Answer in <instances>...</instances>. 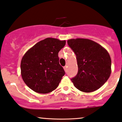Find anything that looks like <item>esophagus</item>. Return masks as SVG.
<instances>
[{
	"mask_svg": "<svg viewBox=\"0 0 122 122\" xmlns=\"http://www.w3.org/2000/svg\"><path fill=\"white\" fill-rule=\"evenodd\" d=\"M67 66H65L64 67V70L65 71V72H66V71H67Z\"/></svg>",
	"mask_w": 122,
	"mask_h": 122,
	"instance_id": "34e87169",
	"label": "esophagus"
}]
</instances>
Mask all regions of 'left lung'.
Masks as SVG:
<instances>
[{
  "label": "left lung",
  "mask_w": 122,
  "mask_h": 122,
  "mask_svg": "<svg viewBox=\"0 0 122 122\" xmlns=\"http://www.w3.org/2000/svg\"><path fill=\"white\" fill-rule=\"evenodd\" d=\"M67 43L75 53L77 62V74L71 79L75 86L85 92L99 89L111 74V58L108 51L89 39H70Z\"/></svg>",
  "instance_id": "8db88e82"
}]
</instances>
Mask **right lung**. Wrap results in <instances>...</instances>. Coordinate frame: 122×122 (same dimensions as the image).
I'll return each instance as SVG.
<instances>
[{
	"mask_svg": "<svg viewBox=\"0 0 122 122\" xmlns=\"http://www.w3.org/2000/svg\"><path fill=\"white\" fill-rule=\"evenodd\" d=\"M66 41L47 38L27 51L20 63L24 82L34 92L47 94L57 87L65 72L59 64L58 53Z\"/></svg>",
	"mask_w": 122,
	"mask_h": 122,
	"instance_id": "1",
	"label": "right lung"
}]
</instances>
